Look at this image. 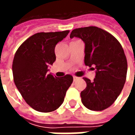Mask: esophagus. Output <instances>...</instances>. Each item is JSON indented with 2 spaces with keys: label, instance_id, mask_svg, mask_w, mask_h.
<instances>
[{
  "label": "esophagus",
  "instance_id": "esophagus-1",
  "mask_svg": "<svg viewBox=\"0 0 135 135\" xmlns=\"http://www.w3.org/2000/svg\"><path fill=\"white\" fill-rule=\"evenodd\" d=\"M73 78H74V81H76L77 79H80L79 77H78V76H74Z\"/></svg>",
  "mask_w": 135,
  "mask_h": 135
}]
</instances>
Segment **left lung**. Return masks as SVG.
Wrapping results in <instances>:
<instances>
[{"label": "left lung", "mask_w": 135, "mask_h": 135, "mask_svg": "<svg viewBox=\"0 0 135 135\" xmlns=\"http://www.w3.org/2000/svg\"><path fill=\"white\" fill-rule=\"evenodd\" d=\"M85 44V64L96 69L93 81L84 77L87 87L81 92L82 103L91 110L110 107L121 93L127 78V61L122 46L111 34L97 27L73 30L70 37Z\"/></svg>", "instance_id": "obj_1"}]
</instances>
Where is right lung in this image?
I'll return each mask as SVG.
<instances>
[{
  "label": "right lung",
  "instance_id": "obj_1",
  "mask_svg": "<svg viewBox=\"0 0 135 135\" xmlns=\"http://www.w3.org/2000/svg\"><path fill=\"white\" fill-rule=\"evenodd\" d=\"M69 30L39 32L30 37L16 50L12 64L13 81L26 103L35 110L48 113L59 108L73 82L66 74H47V66L56 61L55 47Z\"/></svg>",
  "mask_w": 135,
  "mask_h": 135
}]
</instances>
